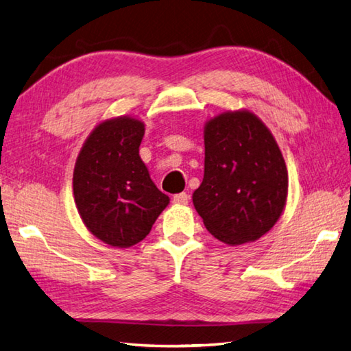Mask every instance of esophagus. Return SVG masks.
Wrapping results in <instances>:
<instances>
[{
  "instance_id": "obj_1",
  "label": "esophagus",
  "mask_w": 351,
  "mask_h": 351,
  "mask_svg": "<svg viewBox=\"0 0 351 351\" xmlns=\"http://www.w3.org/2000/svg\"><path fill=\"white\" fill-rule=\"evenodd\" d=\"M189 199H190V196L184 192L173 196V202L178 204V206H186V204H189Z\"/></svg>"
}]
</instances>
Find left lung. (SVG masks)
Returning <instances> with one entry per match:
<instances>
[{
	"mask_svg": "<svg viewBox=\"0 0 351 351\" xmlns=\"http://www.w3.org/2000/svg\"><path fill=\"white\" fill-rule=\"evenodd\" d=\"M204 180L193 204L207 230L228 245L256 241L281 216L289 175L275 138L247 110L226 112L204 129Z\"/></svg>",
	"mask_w": 351,
	"mask_h": 351,
	"instance_id": "8db88e82",
	"label": "left lung"
}]
</instances>
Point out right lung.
Instances as JSON below:
<instances>
[{"instance_id":"obj_1","label":"right lung","mask_w":351,"mask_h":351,"mask_svg":"<svg viewBox=\"0 0 351 351\" xmlns=\"http://www.w3.org/2000/svg\"><path fill=\"white\" fill-rule=\"evenodd\" d=\"M144 124L129 117L101 123L76 159L73 195L82 222L112 247L141 242L167 207L139 156Z\"/></svg>"}]
</instances>
